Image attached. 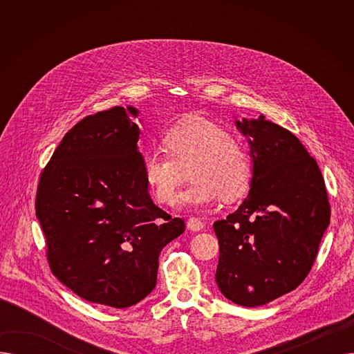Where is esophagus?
Listing matches in <instances>:
<instances>
[{
  "instance_id": "esophagus-1",
  "label": "esophagus",
  "mask_w": 354,
  "mask_h": 354,
  "mask_svg": "<svg viewBox=\"0 0 354 354\" xmlns=\"http://www.w3.org/2000/svg\"><path fill=\"white\" fill-rule=\"evenodd\" d=\"M187 227H188V230H191V231H194V232H198V231L203 230V227H205V224H203V222H202L199 218L192 216V218L188 219Z\"/></svg>"
}]
</instances>
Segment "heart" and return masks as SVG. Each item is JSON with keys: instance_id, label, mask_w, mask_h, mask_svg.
<instances>
[{"instance_id": "1", "label": "heart", "mask_w": 354, "mask_h": 354, "mask_svg": "<svg viewBox=\"0 0 354 354\" xmlns=\"http://www.w3.org/2000/svg\"><path fill=\"white\" fill-rule=\"evenodd\" d=\"M163 149L147 152L143 160L145 178L153 196L171 203L179 185L192 183L178 196V207H209L218 201L235 199L248 188L252 167L243 146L231 139L228 130L203 115H189L165 135Z\"/></svg>"}]
</instances>
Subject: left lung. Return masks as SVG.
<instances>
[{
	"mask_svg": "<svg viewBox=\"0 0 354 354\" xmlns=\"http://www.w3.org/2000/svg\"><path fill=\"white\" fill-rule=\"evenodd\" d=\"M252 176L248 196L214 231L219 243L215 280L238 306H264L299 287L330 224L323 175L290 130L267 120H238Z\"/></svg>",
	"mask_w": 354,
	"mask_h": 354,
	"instance_id": "left-lung-1",
	"label": "left lung"
}]
</instances>
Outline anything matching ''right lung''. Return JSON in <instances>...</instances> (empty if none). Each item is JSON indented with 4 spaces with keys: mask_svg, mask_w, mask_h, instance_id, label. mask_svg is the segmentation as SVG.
Returning <instances> with one entry per match:
<instances>
[{
    "mask_svg": "<svg viewBox=\"0 0 354 354\" xmlns=\"http://www.w3.org/2000/svg\"><path fill=\"white\" fill-rule=\"evenodd\" d=\"M139 122L133 106L84 118L55 149L35 199L53 274L113 308L152 292L160 251L185 231L149 195Z\"/></svg>",
    "mask_w": 354,
    "mask_h": 354,
    "instance_id": "right-lung-1",
    "label": "right lung"
}]
</instances>
